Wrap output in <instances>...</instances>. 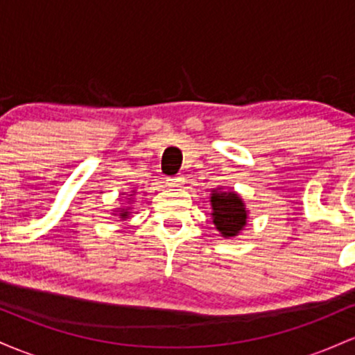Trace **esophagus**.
I'll list each match as a JSON object with an SVG mask.
<instances>
[{
	"instance_id": "esophagus-1",
	"label": "esophagus",
	"mask_w": 355,
	"mask_h": 355,
	"mask_svg": "<svg viewBox=\"0 0 355 355\" xmlns=\"http://www.w3.org/2000/svg\"><path fill=\"white\" fill-rule=\"evenodd\" d=\"M182 184H184V178L182 176H174L167 179V186H169V188H182Z\"/></svg>"
}]
</instances>
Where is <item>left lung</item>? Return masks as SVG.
Listing matches in <instances>:
<instances>
[{
	"label": "left lung",
	"instance_id": "obj_1",
	"mask_svg": "<svg viewBox=\"0 0 355 355\" xmlns=\"http://www.w3.org/2000/svg\"><path fill=\"white\" fill-rule=\"evenodd\" d=\"M209 202L213 225L223 238H236L248 225L250 211L236 191L223 186L211 189Z\"/></svg>",
	"mask_w": 355,
	"mask_h": 355
}]
</instances>
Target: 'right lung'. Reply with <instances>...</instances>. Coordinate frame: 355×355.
I'll return each instance as SVG.
<instances>
[{
  "label": "right lung",
  "instance_id": "obj_1",
  "mask_svg": "<svg viewBox=\"0 0 355 355\" xmlns=\"http://www.w3.org/2000/svg\"><path fill=\"white\" fill-rule=\"evenodd\" d=\"M134 194H135V189L129 191V194H125V199L129 201V205H122V206H119V208H115L112 211V216H119L121 220H125V218L130 216V211H132L130 206H132V202H134Z\"/></svg>",
  "mask_w": 355,
  "mask_h": 355
}]
</instances>
